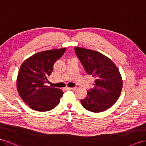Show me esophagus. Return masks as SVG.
Segmentation results:
<instances>
[{
  "label": "esophagus",
  "instance_id": "1",
  "mask_svg": "<svg viewBox=\"0 0 146 146\" xmlns=\"http://www.w3.org/2000/svg\"><path fill=\"white\" fill-rule=\"evenodd\" d=\"M76 89H77V87H66V89H67V90H76Z\"/></svg>",
  "mask_w": 146,
  "mask_h": 146
}]
</instances>
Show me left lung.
<instances>
[{
  "mask_svg": "<svg viewBox=\"0 0 146 146\" xmlns=\"http://www.w3.org/2000/svg\"><path fill=\"white\" fill-rule=\"evenodd\" d=\"M81 64L90 75L95 78L94 88L87 91L81 100L82 106L93 112H101L117 102L122 89L123 81L119 70L110 58L93 50L74 48Z\"/></svg>",
  "mask_w": 146,
  "mask_h": 146,
  "instance_id": "8db88e82",
  "label": "left lung"
}]
</instances>
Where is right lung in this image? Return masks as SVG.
<instances>
[{
    "label": "right lung",
    "instance_id": "add662e5",
    "mask_svg": "<svg viewBox=\"0 0 146 146\" xmlns=\"http://www.w3.org/2000/svg\"><path fill=\"white\" fill-rule=\"evenodd\" d=\"M66 48L41 51L29 57L21 65L16 86L19 96L32 110L44 112L52 110L60 102L64 92L60 89L44 86L55 62Z\"/></svg>",
    "mask_w": 146,
    "mask_h": 146
}]
</instances>
